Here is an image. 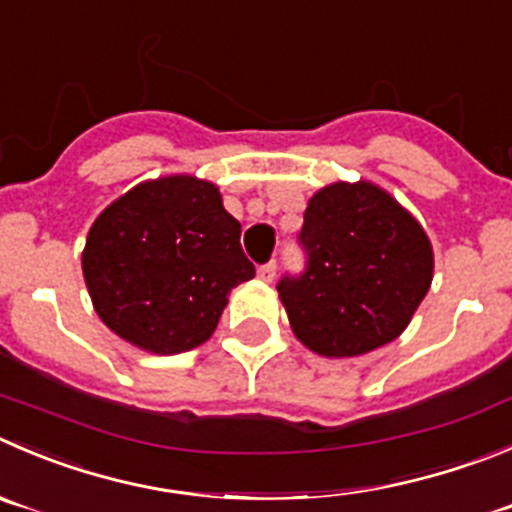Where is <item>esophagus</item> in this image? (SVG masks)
Listing matches in <instances>:
<instances>
[{
  "label": "esophagus",
  "mask_w": 512,
  "mask_h": 512,
  "mask_svg": "<svg viewBox=\"0 0 512 512\" xmlns=\"http://www.w3.org/2000/svg\"><path fill=\"white\" fill-rule=\"evenodd\" d=\"M259 279L266 281V284H271V281L276 279V261H269V264L259 266Z\"/></svg>",
  "instance_id": "esophagus-1"
}]
</instances>
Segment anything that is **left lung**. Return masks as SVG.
I'll return each mask as SVG.
<instances>
[{"mask_svg":"<svg viewBox=\"0 0 512 512\" xmlns=\"http://www.w3.org/2000/svg\"><path fill=\"white\" fill-rule=\"evenodd\" d=\"M299 241L306 271L276 289L291 332L321 357H359L394 342L430 291L435 253L425 228L369 180L319 188Z\"/></svg>","mask_w":512,"mask_h":512,"instance_id":"1","label":"left lung"}]
</instances>
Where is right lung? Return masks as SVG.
<instances>
[{
    "label": "right lung",
    "instance_id": "right-lung-1",
    "mask_svg": "<svg viewBox=\"0 0 512 512\" xmlns=\"http://www.w3.org/2000/svg\"><path fill=\"white\" fill-rule=\"evenodd\" d=\"M253 274L218 186L186 173L123 193L95 218L82 251L102 324L150 354L201 347L231 289Z\"/></svg>",
    "mask_w": 512,
    "mask_h": 512
}]
</instances>
